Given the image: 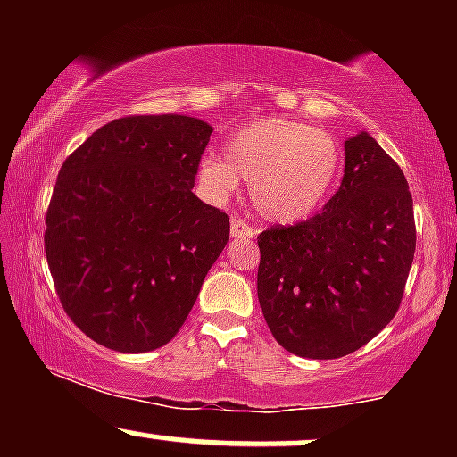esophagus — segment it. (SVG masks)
I'll return each mask as SVG.
<instances>
[{"label": "esophagus", "instance_id": "obj_1", "mask_svg": "<svg viewBox=\"0 0 457 457\" xmlns=\"http://www.w3.org/2000/svg\"><path fill=\"white\" fill-rule=\"evenodd\" d=\"M229 232H232V238L236 240H251L255 236V229L238 217L232 219V229H229Z\"/></svg>", "mask_w": 457, "mask_h": 457}]
</instances>
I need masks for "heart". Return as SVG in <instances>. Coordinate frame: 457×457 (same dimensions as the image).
<instances>
[{
	"mask_svg": "<svg viewBox=\"0 0 457 457\" xmlns=\"http://www.w3.org/2000/svg\"><path fill=\"white\" fill-rule=\"evenodd\" d=\"M342 148L333 135L283 118H260L229 135L223 156L199 161L197 180L211 199L249 182L255 211L275 223L307 219L337 180Z\"/></svg>",
	"mask_w": 457,
	"mask_h": 457,
	"instance_id": "obj_1",
	"label": "heart"
}]
</instances>
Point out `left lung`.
Segmentation results:
<instances>
[{"instance_id": "obj_1", "label": "left lung", "mask_w": 457, "mask_h": 457, "mask_svg": "<svg viewBox=\"0 0 457 457\" xmlns=\"http://www.w3.org/2000/svg\"><path fill=\"white\" fill-rule=\"evenodd\" d=\"M342 185L320 214L258 236V298L272 337L305 359H339L400 309L417 229L400 165L365 130L345 139Z\"/></svg>"}]
</instances>
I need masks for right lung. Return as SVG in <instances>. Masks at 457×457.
I'll use <instances>...</instances> for the list:
<instances>
[{
  "mask_svg": "<svg viewBox=\"0 0 457 457\" xmlns=\"http://www.w3.org/2000/svg\"><path fill=\"white\" fill-rule=\"evenodd\" d=\"M212 127L129 115L62 165L45 253L68 318L118 353H150L180 330L229 238V219L191 191Z\"/></svg>",
  "mask_w": 457,
  "mask_h": 457,
  "instance_id": "right-lung-1",
  "label": "right lung"
}]
</instances>
